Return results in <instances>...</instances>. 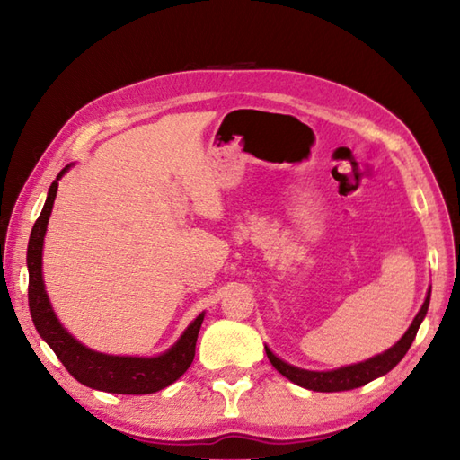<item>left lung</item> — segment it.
Returning a JSON list of instances; mask_svg holds the SVG:
<instances>
[{
	"mask_svg": "<svg viewBox=\"0 0 460 460\" xmlns=\"http://www.w3.org/2000/svg\"><path fill=\"white\" fill-rule=\"evenodd\" d=\"M429 300H431V287L427 290V296L421 310L417 312V316L413 318L411 326L407 328L405 334L399 338L395 344L385 349L384 354H377L374 358H369L366 361H359V364H351V366H344L338 369H330V371H312V369H302L296 366H290L288 361L280 359L279 356H275L270 351L269 346H265L267 358L270 359V364L275 366V369L279 374L285 376L287 379H290L292 384H296L305 389H312V392H324V394H332V392H348V389H356L369 384L381 376H385L392 371L399 361L403 359V356L407 354V349L411 348L413 340L417 336V330L421 326L423 318L427 316L429 310Z\"/></svg>",
	"mask_w": 460,
	"mask_h": 460,
	"instance_id": "obj_1",
	"label": "left lung"
}]
</instances>
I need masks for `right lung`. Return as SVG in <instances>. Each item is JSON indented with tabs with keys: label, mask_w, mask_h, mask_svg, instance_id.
Returning <instances> with one entry per match:
<instances>
[{
	"label": "right lung",
	"mask_w": 460,
	"mask_h": 460,
	"mask_svg": "<svg viewBox=\"0 0 460 460\" xmlns=\"http://www.w3.org/2000/svg\"><path fill=\"white\" fill-rule=\"evenodd\" d=\"M73 164L65 165L58 172L57 180L47 191L43 211L39 215L31 229L27 245V270H29V310H31L33 324L49 348H51L61 364L66 367L76 381L91 389H99L106 394L124 395H146L155 394L160 389L172 385L180 379L191 366L195 356V341L201 328L205 312L195 318L191 324L181 332L175 344L164 354L144 358V356H111L102 351H94L81 344L71 332L58 322L51 300L47 296L43 280V243L47 233V223L51 217L53 203L57 198L58 180L71 170Z\"/></svg>",
	"instance_id": "right-lung-1"
}]
</instances>
